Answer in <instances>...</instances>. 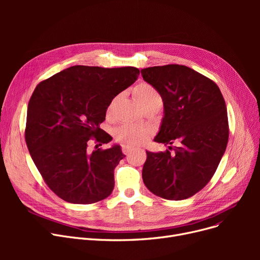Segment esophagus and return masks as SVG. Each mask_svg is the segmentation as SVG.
I'll use <instances>...</instances> for the list:
<instances>
[{
	"instance_id": "esophagus-1",
	"label": "esophagus",
	"mask_w": 260,
	"mask_h": 260,
	"mask_svg": "<svg viewBox=\"0 0 260 260\" xmlns=\"http://www.w3.org/2000/svg\"><path fill=\"white\" fill-rule=\"evenodd\" d=\"M133 151V148L127 146V145H122V152L124 155H128Z\"/></svg>"
}]
</instances>
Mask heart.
Wrapping results in <instances>:
<instances>
[{
  "label": "heart",
  "mask_w": 260,
  "mask_h": 260,
  "mask_svg": "<svg viewBox=\"0 0 260 260\" xmlns=\"http://www.w3.org/2000/svg\"><path fill=\"white\" fill-rule=\"evenodd\" d=\"M134 94L141 105L156 99L161 100L159 92L151 84L145 83V82H141L135 87ZM151 135L152 131L148 127L135 124L121 125L115 131L116 140L123 145L132 147L145 143L151 137Z\"/></svg>",
  "instance_id": "obj_1"
}]
</instances>
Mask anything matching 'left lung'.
<instances>
[{
    "instance_id": "1",
    "label": "left lung",
    "mask_w": 260,
    "mask_h": 260,
    "mask_svg": "<svg viewBox=\"0 0 260 260\" xmlns=\"http://www.w3.org/2000/svg\"><path fill=\"white\" fill-rule=\"evenodd\" d=\"M141 75L165 105L155 141L177 143L173 153L146 152L143 182L161 198L192 197L212 179L225 152L229 121L222 93L214 81L184 65L147 67Z\"/></svg>"
}]
</instances>
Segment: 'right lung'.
Here are the masks:
<instances>
[{
    "mask_svg": "<svg viewBox=\"0 0 260 260\" xmlns=\"http://www.w3.org/2000/svg\"><path fill=\"white\" fill-rule=\"evenodd\" d=\"M140 71L126 66L76 65L40 82L28 107L25 141L45 183L61 199L90 204L112 194L120 145L89 151L113 138L100 128L107 107L137 80ZM97 146V145H95Z\"/></svg>",
    "mask_w": 260,
    "mask_h": 260,
    "instance_id": "right-lung-1",
    "label": "right lung"
}]
</instances>
